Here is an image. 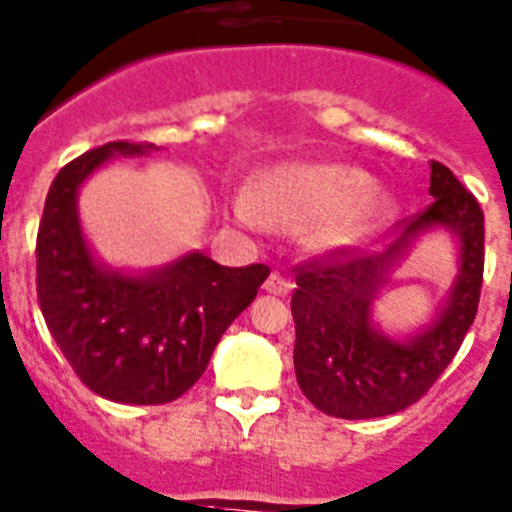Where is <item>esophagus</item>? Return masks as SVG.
Wrapping results in <instances>:
<instances>
[{
  "label": "esophagus",
  "mask_w": 512,
  "mask_h": 512,
  "mask_svg": "<svg viewBox=\"0 0 512 512\" xmlns=\"http://www.w3.org/2000/svg\"><path fill=\"white\" fill-rule=\"evenodd\" d=\"M292 281L287 279V276H281V274H271L269 279L264 281V289L269 294H276V297H287L289 292H292Z\"/></svg>",
  "instance_id": "34e87169"
}]
</instances>
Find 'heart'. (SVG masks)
<instances>
[{"mask_svg":"<svg viewBox=\"0 0 512 512\" xmlns=\"http://www.w3.org/2000/svg\"><path fill=\"white\" fill-rule=\"evenodd\" d=\"M238 218L261 228L266 218L287 225H314L317 246L353 253L368 246L386 225L391 200L368 175L348 164L284 162L261 172L253 192L233 203Z\"/></svg>","mask_w":512,"mask_h":512,"instance_id":"1","label":"heart"}]
</instances>
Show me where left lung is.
Listing matches in <instances>:
<instances>
[{"mask_svg": "<svg viewBox=\"0 0 512 512\" xmlns=\"http://www.w3.org/2000/svg\"><path fill=\"white\" fill-rule=\"evenodd\" d=\"M434 203L383 253H337L299 269L292 297L294 370L304 396L337 419H378L419 401L457 355L475 322L485 266V215L449 167L431 162ZM458 243V276L432 320L409 336H388L372 320L377 292L426 232Z\"/></svg>", "mask_w": 512, "mask_h": 512, "instance_id": "obj_1", "label": "left lung"}]
</instances>
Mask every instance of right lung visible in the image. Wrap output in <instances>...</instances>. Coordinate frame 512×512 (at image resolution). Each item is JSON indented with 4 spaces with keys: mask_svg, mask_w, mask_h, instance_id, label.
<instances>
[{
    "mask_svg": "<svg viewBox=\"0 0 512 512\" xmlns=\"http://www.w3.org/2000/svg\"><path fill=\"white\" fill-rule=\"evenodd\" d=\"M157 149L109 142L65 164L37 231V299L50 335L93 393L134 406L170 403L190 391L269 276L264 264L231 269L203 251L147 271L98 259L78 213L83 182L111 157Z\"/></svg>",
    "mask_w": 512,
    "mask_h": 512,
    "instance_id": "1",
    "label": "right lung"
}]
</instances>
